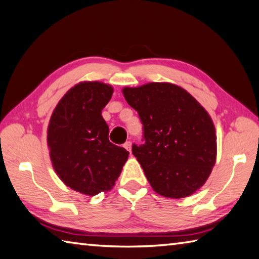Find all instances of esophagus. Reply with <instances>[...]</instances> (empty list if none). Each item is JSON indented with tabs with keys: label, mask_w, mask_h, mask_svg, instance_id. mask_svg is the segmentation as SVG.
Instances as JSON below:
<instances>
[{
	"label": "esophagus",
	"mask_w": 259,
	"mask_h": 259,
	"mask_svg": "<svg viewBox=\"0 0 259 259\" xmlns=\"http://www.w3.org/2000/svg\"><path fill=\"white\" fill-rule=\"evenodd\" d=\"M123 147L126 150H128V152H131V142H125L124 145H123Z\"/></svg>",
	"instance_id": "obj_1"
}]
</instances>
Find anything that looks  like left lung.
Masks as SVG:
<instances>
[{"instance_id":"8db88e82","label":"left lung","mask_w":259,"mask_h":259,"mask_svg":"<svg viewBox=\"0 0 259 259\" xmlns=\"http://www.w3.org/2000/svg\"><path fill=\"white\" fill-rule=\"evenodd\" d=\"M143 123V144L133 145L153 189L168 198L194 194L216 159L215 128L207 112L185 89L152 82L122 91Z\"/></svg>"}]
</instances>
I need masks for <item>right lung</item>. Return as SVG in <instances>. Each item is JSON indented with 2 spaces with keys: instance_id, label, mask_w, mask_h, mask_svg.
<instances>
[{
  "instance_id": "add662e5",
  "label": "right lung",
  "mask_w": 259,
  "mask_h": 259,
  "mask_svg": "<svg viewBox=\"0 0 259 259\" xmlns=\"http://www.w3.org/2000/svg\"><path fill=\"white\" fill-rule=\"evenodd\" d=\"M113 88L98 81L76 84L61 98L48 129L56 175L71 189L95 196L112 189L129 152L109 140L102 110Z\"/></svg>"
}]
</instances>
